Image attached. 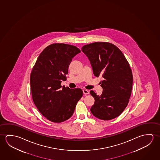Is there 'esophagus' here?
<instances>
[{"mask_svg": "<svg viewBox=\"0 0 160 160\" xmlns=\"http://www.w3.org/2000/svg\"><path fill=\"white\" fill-rule=\"evenodd\" d=\"M83 93L84 94H88L89 93V92L88 90H87V89H83Z\"/></svg>", "mask_w": 160, "mask_h": 160, "instance_id": "34e87169", "label": "esophagus"}]
</instances>
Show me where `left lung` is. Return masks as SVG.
<instances>
[{
	"mask_svg": "<svg viewBox=\"0 0 160 160\" xmlns=\"http://www.w3.org/2000/svg\"><path fill=\"white\" fill-rule=\"evenodd\" d=\"M82 51L91 64L94 76L101 75L103 88L101 96L90 93L95 102L91 112L95 117L110 120L118 117L127 107L132 92L133 76L129 63L117 47L107 42H95L84 46Z\"/></svg>",
	"mask_w": 160,
	"mask_h": 160,
	"instance_id": "obj_1",
	"label": "left lung"
}]
</instances>
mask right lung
<instances>
[{"label":"right lung","instance_id":"obj_1","mask_svg":"<svg viewBox=\"0 0 160 160\" xmlns=\"http://www.w3.org/2000/svg\"><path fill=\"white\" fill-rule=\"evenodd\" d=\"M81 51L75 46L56 43L48 46L38 57L30 77L32 98L41 114L60 123L73 114L83 96L81 89L61 86L72 58Z\"/></svg>","mask_w":160,"mask_h":160}]
</instances>
